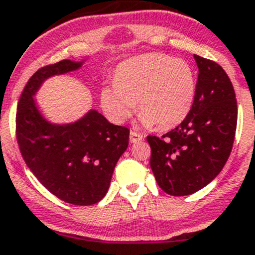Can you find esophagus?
Masks as SVG:
<instances>
[{"label": "esophagus", "instance_id": "1", "mask_svg": "<svg viewBox=\"0 0 255 255\" xmlns=\"http://www.w3.org/2000/svg\"><path fill=\"white\" fill-rule=\"evenodd\" d=\"M142 140V136L140 135V133L135 132V131H131L130 132V142L131 143H135V142H138V141Z\"/></svg>", "mask_w": 255, "mask_h": 255}]
</instances>
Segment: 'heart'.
<instances>
[{
	"label": "heart",
	"instance_id": "b5f03b06",
	"mask_svg": "<svg viewBox=\"0 0 255 255\" xmlns=\"http://www.w3.org/2000/svg\"><path fill=\"white\" fill-rule=\"evenodd\" d=\"M196 90L190 63L161 53H146L118 67L114 85H105L100 92V104L115 124L127 122L136 104L141 124L167 130L190 114Z\"/></svg>",
	"mask_w": 255,
	"mask_h": 255
}]
</instances>
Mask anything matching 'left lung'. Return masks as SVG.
<instances>
[{
  "label": "left lung",
  "instance_id": "obj_1",
  "mask_svg": "<svg viewBox=\"0 0 255 255\" xmlns=\"http://www.w3.org/2000/svg\"><path fill=\"white\" fill-rule=\"evenodd\" d=\"M198 67L190 114L162 137L147 136L150 166L161 190L187 196L206 187L226 165L237 128V100L227 73L216 62L193 55Z\"/></svg>",
  "mask_w": 255,
  "mask_h": 255
}]
</instances>
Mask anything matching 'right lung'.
Listing matches in <instances>:
<instances>
[{"label":"right lung","mask_w":255,"mask_h":255,"mask_svg":"<svg viewBox=\"0 0 255 255\" xmlns=\"http://www.w3.org/2000/svg\"><path fill=\"white\" fill-rule=\"evenodd\" d=\"M84 62L64 59L37 70L22 92L16 117L17 141L29 170L55 197L77 206L104 198L130 133L95 109L68 124H55L42 114L34 95L43 83L78 70Z\"/></svg>","instance_id":"1"}]
</instances>
